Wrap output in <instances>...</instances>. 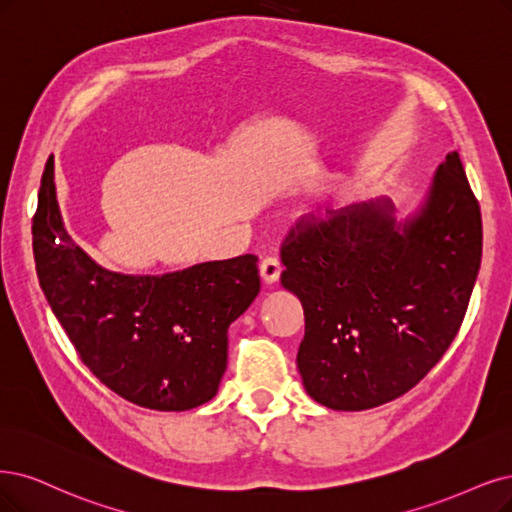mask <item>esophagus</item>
<instances>
[{"mask_svg":"<svg viewBox=\"0 0 512 512\" xmlns=\"http://www.w3.org/2000/svg\"><path fill=\"white\" fill-rule=\"evenodd\" d=\"M261 278L268 282V285H274V282L280 278V259L276 255H266L261 259Z\"/></svg>","mask_w":512,"mask_h":512,"instance_id":"obj_1","label":"esophagus"}]
</instances>
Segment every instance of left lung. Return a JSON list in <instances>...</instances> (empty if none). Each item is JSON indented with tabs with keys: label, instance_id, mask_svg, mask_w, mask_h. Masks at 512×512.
I'll return each instance as SVG.
<instances>
[{
	"label": "left lung",
	"instance_id": "left-lung-1",
	"mask_svg": "<svg viewBox=\"0 0 512 512\" xmlns=\"http://www.w3.org/2000/svg\"><path fill=\"white\" fill-rule=\"evenodd\" d=\"M481 249V208L456 149L403 232L388 202L299 217L280 280L304 306L297 367L312 399L363 411L420 384L462 327Z\"/></svg>",
	"mask_w": 512,
	"mask_h": 512
}]
</instances>
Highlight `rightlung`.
Here are the masks:
<instances>
[{
    "label": "right lung",
    "instance_id": "1",
    "mask_svg": "<svg viewBox=\"0 0 512 512\" xmlns=\"http://www.w3.org/2000/svg\"><path fill=\"white\" fill-rule=\"evenodd\" d=\"M33 257L80 361L122 399L156 411L213 399L227 367V327L261 287L255 255L164 276L99 268L65 230L52 158L33 215Z\"/></svg>",
    "mask_w": 512,
    "mask_h": 512
}]
</instances>
